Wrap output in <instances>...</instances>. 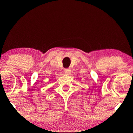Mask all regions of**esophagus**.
<instances>
[{"label": "esophagus", "mask_w": 133, "mask_h": 133, "mask_svg": "<svg viewBox=\"0 0 133 133\" xmlns=\"http://www.w3.org/2000/svg\"><path fill=\"white\" fill-rule=\"evenodd\" d=\"M71 72V70H70V69H65V73H70V72Z\"/></svg>", "instance_id": "obj_1"}]
</instances>
